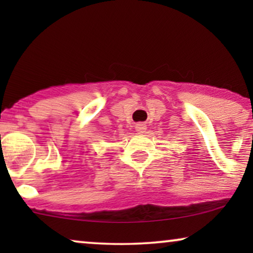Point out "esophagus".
I'll return each mask as SVG.
<instances>
[{"label":"esophagus","mask_w":253,"mask_h":253,"mask_svg":"<svg viewBox=\"0 0 253 253\" xmlns=\"http://www.w3.org/2000/svg\"><path fill=\"white\" fill-rule=\"evenodd\" d=\"M146 129H147V127H146V124H145V123L139 122V123L136 124V131L138 133H144L145 130H146Z\"/></svg>","instance_id":"1"}]
</instances>
